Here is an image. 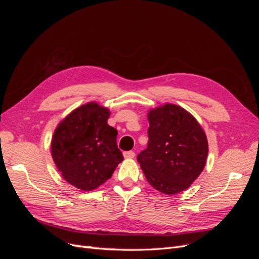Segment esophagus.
I'll use <instances>...</instances> for the list:
<instances>
[{
    "mask_svg": "<svg viewBox=\"0 0 259 259\" xmlns=\"http://www.w3.org/2000/svg\"><path fill=\"white\" fill-rule=\"evenodd\" d=\"M123 155L125 159H133V158H135V152L134 151H125V152H123Z\"/></svg>",
    "mask_w": 259,
    "mask_h": 259,
    "instance_id": "esophagus-1",
    "label": "esophagus"
}]
</instances>
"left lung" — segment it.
I'll list each match as a JSON object with an SVG mask.
<instances>
[{
	"mask_svg": "<svg viewBox=\"0 0 259 259\" xmlns=\"http://www.w3.org/2000/svg\"><path fill=\"white\" fill-rule=\"evenodd\" d=\"M148 121V146L137 155L148 183L165 194L186 190L205 166L204 131L189 112L173 104L152 109Z\"/></svg>",
	"mask_w": 259,
	"mask_h": 259,
	"instance_id": "obj_1",
	"label": "left lung"
}]
</instances>
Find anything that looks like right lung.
Returning a JSON list of instances; mask_svg holds the SVG:
<instances>
[{
	"label": "right lung",
	"instance_id": "1",
	"mask_svg": "<svg viewBox=\"0 0 259 259\" xmlns=\"http://www.w3.org/2000/svg\"><path fill=\"white\" fill-rule=\"evenodd\" d=\"M109 115L107 108L89 103L67 115L54 132L53 160L66 182L77 189H96L123 161L117 131L107 123Z\"/></svg>",
	"mask_w": 259,
	"mask_h": 259
}]
</instances>
